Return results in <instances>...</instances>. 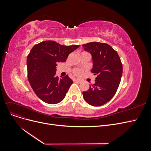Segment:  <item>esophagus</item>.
<instances>
[{"instance_id":"esophagus-1","label":"esophagus","mask_w":151,"mask_h":151,"mask_svg":"<svg viewBox=\"0 0 151 151\" xmlns=\"http://www.w3.org/2000/svg\"><path fill=\"white\" fill-rule=\"evenodd\" d=\"M74 81L75 82V83H81V81L79 80V79H74Z\"/></svg>"}]
</instances>
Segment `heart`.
Here are the masks:
<instances>
[{
    "instance_id": "b5f03b06",
    "label": "heart",
    "mask_w": 151,
    "mask_h": 151,
    "mask_svg": "<svg viewBox=\"0 0 151 151\" xmlns=\"http://www.w3.org/2000/svg\"><path fill=\"white\" fill-rule=\"evenodd\" d=\"M72 72H73V74H74L75 76H79L82 74V73H83V70L81 69V68H74Z\"/></svg>"
}]
</instances>
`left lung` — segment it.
Instances as JSON below:
<instances>
[{"mask_svg": "<svg viewBox=\"0 0 151 151\" xmlns=\"http://www.w3.org/2000/svg\"><path fill=\"white\" fill-rule=\"evenodd\" d=\"M92 55L96 83L83 93L85 101L94 106H102L115 96L120 85L123 66L116 51L104 43L91 42L83 45Z\"/></svg>", "mask_w": 151, "mask_h": 151, "instance_id": "obj_1", "label": "left lung"}]
</instances>
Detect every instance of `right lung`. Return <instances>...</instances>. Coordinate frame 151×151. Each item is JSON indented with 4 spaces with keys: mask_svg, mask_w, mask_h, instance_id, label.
Returning a JSON list of instances; mask_svg holds the SVG:
<instances>
[{
    "mask_svg": "<svg viewBox=\"0 0 151 151\" xmlns=\"http://www.w3.org/2000/svg\"><path fill=\"white\" fill-rule=\"evenodd\" d=\"M79 47L48 40L35 45L31 50L27 57L28 81L36 96L45 103L57 104L65 97L73 81L68 75L58 78L57 63L65 62L68 55Z\"/></svg>",
    "mask_w": 151,
    "mask_h": 151,
    "instance_id": "right-lung-1",
    "label": "right lung"
}]
</instances>
